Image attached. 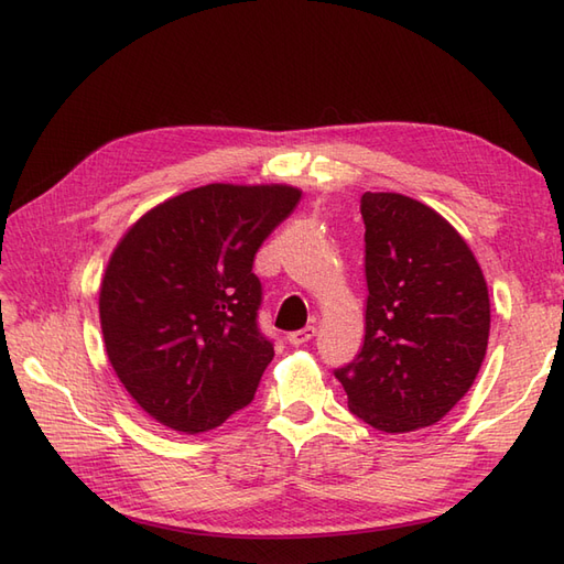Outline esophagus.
Here are the masks:
<instances>
[{"label": "esophagus", "instance_id": "esophagus-1", "mask_svg": "<svg viewBox=\"0 0 564 564\" xmlns=\"http://www.w3.org/2000/svg\"><path fill=\"white\" fill-rule=\"evenodd\" d=\"M313 337H315V327H313V325H306V327H301V329H294V333L286 335V339H290V345H294V347L306 345V341H311Z\"/></svg>", "mask_w": 564, "mask_h": 564}]
</instances>
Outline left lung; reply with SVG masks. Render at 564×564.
Returning <instances> with one entry per match:
<instances>
[{
	"mask_svg": "<svg viewBox=\"0 0 564 564\" xmlns=\"http://www.w3.org/2000/svg\"><path fill=\"white\" fill-rule=\"evenodd\" d=\"M366 337L335 370L349 409L386 433L441 421L486 359L490 299L469 243L443 215L402 194L361 196Z\"/></svg>",
	"mask_w": 564,
	"mask_h": 564,
	"instance_id": "8db88e82",
	"label": "left lung"
}]
</instances>
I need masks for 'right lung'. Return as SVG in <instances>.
Returning <instances> with one entry per match:
<instances>
[{"label": "right lung", "mask_w": 564, "mask_h": 564, "mask_svg": "<svg viewBox=\"0 0 564 564\" xmlns=\"http://www.w3.org/2000/svg\"><path fill=\"white\" fill-rule=\"evenodd\" d=\"M299 198L286 184L198 186L117 243L100 284L107 359L158 423L194 435L251 404L274 356L253 258Z\"/></svg>", "instance_id": "right-lung-1"}]
</instances>
